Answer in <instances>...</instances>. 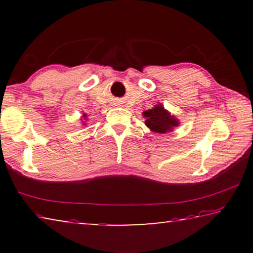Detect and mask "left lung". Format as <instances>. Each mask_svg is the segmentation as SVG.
<instances>
[{
  "mask_svg": "<svg viewBox=\"0 0 253 253\" xmlns=\"http://www.w3.org/2000/svg\"><path fill=\"white\" fill-rule=\"evenodd\" d=\"M143 116L146 118L145 125L152 131L158 132V134L172 131L174 127L179 125L177 119L172 116L169 111L166 110L162 105H156L154 108L144 111Z\"/></svg>",
  "mask_w": 253,
  "mask_h": 253,
  "instance_id": "left-lung-1",
  "label": "left lung"
}]
</instances>
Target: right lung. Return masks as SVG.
Masks as SVG:
<instances>
[{"instance_id": "right-lung-1", "label": "right lung", "mask_w": 253, "mask_h": 253, "mask_svg": "<svg viewBox=\"0 0 253 253\" xmlns=\"http://www.w3.org/2000/svg\"><path fill=\"white\" fill-rule=\"evenodd\" d=\"M84 118H87V115H85V114H84Z\"/></svg>"}]
</instances>
